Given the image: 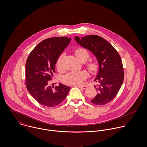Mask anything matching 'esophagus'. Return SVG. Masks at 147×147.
<instances>
[{"mask_svg": "<svg viewBox=\"0 0 147 147\" xmlns=\"http://www.w3.org/2000/svg\"><path fill=\"white\" fill-rule=\"evenodd\" d=\"M78 88H80V89H85L88 88L87 86H85V85H78L77 86Z\"/></svg>", "mask_w": 147, "mask_h": 147, "instance_id": "obj_1", "label": "esophagus"}]
</instances>
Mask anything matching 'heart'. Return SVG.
Listing matches in <instances>:
<instances>
[{"label": "heart", "mask_w": 147, "mask_h": 147, "mask_svg": "<svg viewBox=\"0 0 147 147\" xmlns=\"http://www.w3.org/2000/svg\"><path fill=\"white\" fill-rule=\"evenodd\" d=\"M75 55L78 59L84 62L89 58V53L88 51L83 47L77 49L75 51ZM63 54H62L57 61V67L58 69H62V63L63 59ZM85 66L89 72L92 74L96 73L99 69V64L96 61H90L86 63ZM88 74L85 71H71L65 75L62 78V82L64 83L70 85H76L81 84L84 80L87 78Z\"/></svg>", "instance_id": "heart-1"}]
</instances>
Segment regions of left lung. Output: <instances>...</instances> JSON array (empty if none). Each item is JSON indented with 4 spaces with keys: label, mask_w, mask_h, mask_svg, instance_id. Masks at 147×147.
<instances>
[{
    "label": "left lung",
    "mask_w": 147,
    "mask_h": 147,
    "mask_svg": "<svg viewBox=\"0 0 147 147\" xmlns=\"http://www.w3.org/2000/svg\"><path fill=\"white\" fill-rule=\"evenodd\" d=\"M75 41L90 51L99 64L98 73L94 79L97 94L90 101L97 105H104L112 101L118 93L124 80V72L121 57L114 47L97 35L82 37L76 36Z\"/></svg>",
    "instance_id": "left-lung-1"
}]
</instances>
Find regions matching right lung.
Listing matches in <instances>:
<instances>
[{
  "label": "right lung",
  "instance_id": "obj_1",
  "mask_svg": "<svg viewBox=\"0 0 147 147\" xmlns=\"http://www.w3.org/2000/svg\"><path fill=\"white\" fill-rule=\"evenodd\" d=\"M71 38H47L31 51L25 64V84L31 96L41 105L55 107L66 98L70 88L62 84L53 89L49 85L57 61Z\"/></svg>",
  "mask_w": 147,
  "mask_h": 147
}]
</instances>
